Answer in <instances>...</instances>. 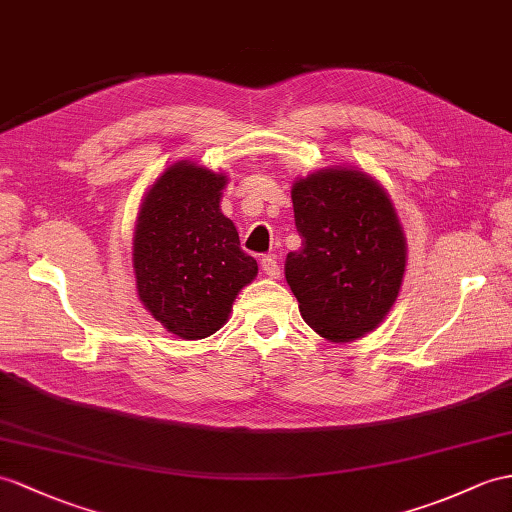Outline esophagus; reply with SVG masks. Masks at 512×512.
Segmentation results:
<instances>
[{
    "mask_svg": "<svg viewBox=\"0 0 512 512\" xmlns=\"http://www.w3.org/2000/svg\"><path fill=\"white\" fill-rule=\"evenodd\" d=\"M260 267H263L265 276H269L273 280L280 278V265H278L276 256H263V260H260Z\"/></svg>",
    "mask_w": 512,
    "mask_h": 512,
    "instance_id": "obj_1",
    "label": "esophagus"
}]
</instances>
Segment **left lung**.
Returning <instances> with one entry per match:
<instances>
[{
    "mask_svg": "<svg viewBox=\"0 0 512 512\" xmlns=\"http://www.w3.org/2000/svg\"><path fill=\"white\" fill-rule=\"evenodd\" d=\"M302 247L284 276L304 321L323 339L350 343L376 330L400 293L406 239L389 193L365 171L332 167L293 189Z\"/></svg>",
    "mask_w": 512,
    "mask_h": 512,
    "instance_id": "obj_1",
    "label": "left lung"
}]
</instances>
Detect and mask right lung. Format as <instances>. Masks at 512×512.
Here are the masks:
<instances>
[{"label": "right lung", "mask_w": 512, "mask_h": 512, "mask_svg": "<svg viewBox=\"0 0 512 512\" xmlns=\"http://www.w3.org/2000/svg\"><path fill=\"white\" fill-rule=\"evenodd\" d=\"M226 184L223 173L180 160L152 184L136 219L139 299L167 332L186 341L215 334L258 273L236 226L221 213Z\"/></svg>", "instance_id": "obj_1"}]
</instances>
